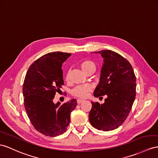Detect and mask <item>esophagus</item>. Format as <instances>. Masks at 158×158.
<instances>
[{"label":"esophagus","instance_id":"1","mask_svg":"<svg viewBox=\"0 0 158 158\" xmlns=\"http://www.w3.org/2000/svg\"><path fill=\"white\" fill-rule=\"evenodd\" d=\"M84 101V99H77V102L78 104H80L81 103L83 102Z\"/></svg>","mask_w":158,"mask_h":158}]
</instances>
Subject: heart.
Here are the masks:
<instances>
[{
  "label": "heart",
  "instance_id": "b5f03b06",
  "mask_svg": "<svg viewBox=\"0 0 158 158\" xmlns=\"http://www.w3.org/2000/svg\"><path fill=\"white\" fill-rule=\"evenodd\" d=\"M80 67L82 69L83 71L87 73L89 71L95 69V63L91 60L89 59H85L82 60L80 63ZM69 73L67 71L65 73V77L66 80L69 79ZM91 90V86L89 85H78L75 87L74 89L71 90V94L75 97H78V98H85L87 96L88 93Z\"/></svg>",
  "mask_w": 158,
  "mask_h": 158
}]
</instances>
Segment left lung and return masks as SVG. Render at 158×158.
<instances>
[{"label": "left lung", "instance_id": "obj_1", "mask_svg": "<svg viewBox=\"0 0 158 158\" xmlns=\"http://www.w3.org/2000/svg\"><path fill=\"white\" fill-rule=\"evenodd\" d=\"M95 52L101 54L104 63L94 95H107V98L103 104L91 102L89 119L99 130H114L124 122L131 110L136 95V77L131 64L119 54L111 50Z\"/></svg>", "mask_w": 158, "mask_h": 158}]
</instances>
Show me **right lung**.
Here are the masks:
<instances>
[{
  "label": "right lung",
  "instance_id": "add662e5",
  "mask_svg": "<svg viewBox=\"0 0 158 158\" xmlns=\"http://www.w3.org/2000/svg\"><path fill=\"white\" fill-rule=\"evenodd\" d=\"M71 53L48 52L31 64L24 80V105L36 130L56 137L65 132L70 114L77 106L75 99L60 105L52 102L64 84L62 64Z\"/></svg>",
  "mask_w": 158,
  "mask_h": 158
}]
</instances>
